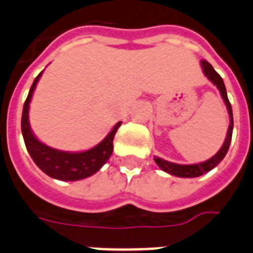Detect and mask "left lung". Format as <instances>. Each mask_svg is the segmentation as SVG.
Instances as JSON below:
<instances>
[{
	"mask_svg": "<svg viewBox=\"0 0 253 253\" xmlns=\"http://www.w3.org/2000/svg\"><path fill=\"white\" fill-rule=\"evenodd\" d=\"M202 67H203L204 75H206V76L218 87V90H220L221 93V97L224 98L227 112H229V116H230V125H229L226 139H225L222 147L218 150V152H217L216 155H213L211 159L206 160V162L199 163V164H191V166H181V164H174V163L167 162V160L160 159V158H155V163L164 170V172L169 173V174H172V176L183 177V178L199 177L202 176V174H204V173L210 172L211 169H213L214 167L220 164L221 160L224 159L225 155H226L227 150H229V146H230L231 142V135H233V126H234V123H233V110H231V104L230 102H229V98H227L226 87H225L222 77L217 74L213 67L211 66V63H208L207 60H202Z\"/></svg>",
	"mask_w": 253,
	"mask_h": 253,
	"instance_id": "8db88e82",
	"label": "left lung"
}]
</instances>
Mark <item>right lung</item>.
Segmentation results:
<instances>
[{"instance_id":"1","label":"right lung","mask_w":253,"mask_h":253,"mask_svg":"<svg viewBox=\"0 0 253 253\" xmlns=\"http://www.w3.org/2000/svg\"><path fill=\"white\" fill-rule=\"evenodd\" d=\"M41 75L42 72H40L39 76L33 81L32 86L29 89L28 97L24 102V107H23L22 133L27 150L33 162L36 163V166L51 178L60 179V181H77V179L86 178L98 172L111 156L112 150H114L115 133L122 125V122L115 124L112 130L101 143H98L97 146H94L93 149L87 151L66 152L43 145L33 135L28 120L29 102Z\"/></svg>"}]
</instances>
